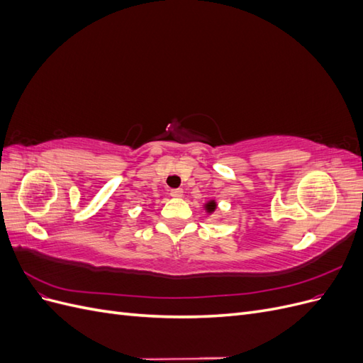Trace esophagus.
<instances>
[{
    "mask_svg": "<svg viewBox=\"0 0 363 363\" xmlns=\"http://www.w3.org/2000/svg\"><path fill=\"white\" fill-rule=\"evenodd\" d=\"M171 196H174V199H179V196H182L183 195V189H180V188H177V189H171Z\"/></svg>",
    "mask_w": 363,
    "mask_h": 363,
    "instance_id": "obj_1",
    "label": "esophagus"
}]
</instances>
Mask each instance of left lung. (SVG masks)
<instances>
[{"mask_svg":"<svg viewBox=\"0 0 363 363\" xmlns=\"http://www.w3.org/2000/svg\"><path fill=\"white\" fill-rule=\"evenodd\" d=\"M206 207H207V211H208V212H213V211H215V203H213V201H212V203H208Z\"/></svg>","mask_w":363,"mask_h":363,"instance_id":"left-lung-1","label":"left lung"}]
</instances>
